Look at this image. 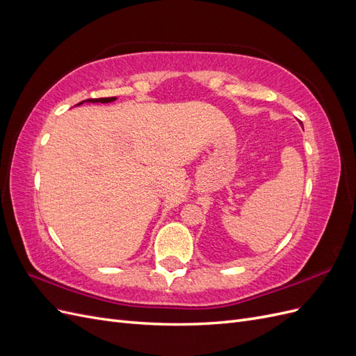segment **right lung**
<instances>
[{"label": "right lung", "mask_w": 356, "mask_h": 356, "mask_svg": "<svg viewBox=\"0 0 356 356\" xmlns=\"http://www.w3.org/2000/svg\"><path fill=\"white\" fill-rule=\"evenodd\" d=\"M117 98H99V99H86L83 102H89V104H110V102H114ZM83 102L77 104V105H81Z\"/></svg>", "instance_id": "right-lung-1"}]
</instances>
